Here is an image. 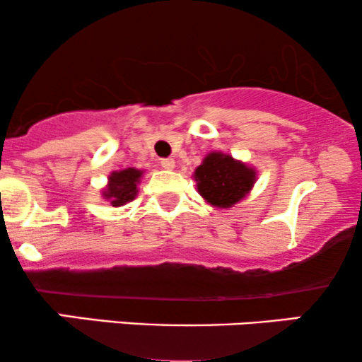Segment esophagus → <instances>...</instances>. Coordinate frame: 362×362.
Returning <instances> with one entry per match:
<instances>
[{
    "label": "esophagus",
    "mask_w": 362,
    "mask_h": 362,
    "mask_svg": "<svg viewBox=\"0 0 362 362\" xmlns=\"http://www.w3.org/2000/svg\"><path fill=\"white\" fill-rule=\"evenodd\" d=\"M160 165H163L164 169H168V171H173V169L176 168V160H174V159H163V160H160Z\"/></svg>",
    "instance_id": "esophagus-1"
}]
</instances>
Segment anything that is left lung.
I'll return each instance as SVG.
<instances>
[{"mask_svg": "<svg viewBox=\"0 0 362 362\" xmlns=\"http://www.w3.org/2000/svg\"><path fill=\"white\" fill-rule=\"evenodd\" d=\"M197 189L208 205L227 210L242 202L252 191L257 171L252 165L233 159L230 154L210 152L194 169Z\"/></svg>", "mask_w": 362, "mask_h": 362, "instance_id": "obj_1", "label": "left lung"}]
</instances>
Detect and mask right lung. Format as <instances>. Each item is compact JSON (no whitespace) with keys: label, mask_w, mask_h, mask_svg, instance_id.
Segmentation results:
<instances>
[{"label":"right lung","mask_w":362,"mask_h":362,"mask_svg":"<svg viewBox=\"0 0 362 362\" xmlns=\"http://www.w3.org/2000/svg\"><path fill=\"white\" fill-rule=\"evenodd\" d=\"M142 176V169L135 168H127L122 169V171L110 173L108 182L101 189V197H103L105 202H108L115 208L127 205V203H130L139 194L137 186L140 185Z\"/></svg>","instance_id":"1"}]
</instances>
